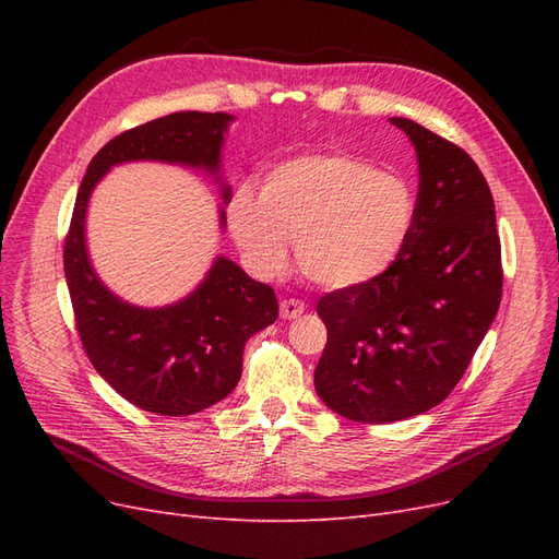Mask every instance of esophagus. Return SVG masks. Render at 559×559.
I'll use <instances>...</instances> for the list:
<instances>
[{
    "mask_svg": "<svg viewBox=\"0 0 559 559\" xmlns=\"http://www.w3.org/2000/svg\"><path fill=\"white\" fill-rule=\"evenodd\" d=\"M306 312V302L302 300H296V298H284L280 302V314L282 319H296L298 314Z\"/></svg>",
    "mask_w": 559,
    "mask_h": 559,
    "instance_id": "34e87169",
    "label": "esophagus"
}]
</instances>
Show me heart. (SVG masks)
Returning <instances> with one entry per match:
<instances>
[{"instance_id": "heart-1", "label": "heart", "mask_w": 559, "mask_h": 559, "mask_svg": "<svg viewBox=\"0 0 559 559\" xmlns=\"http://www.w3.org/2000/svg\"><path fill=\"white\" fill-rule=\"evenodd\" d=\"M415 195L401 177L333 151L286 160L263 193L242 183L228 205L235 242L259 273L286 263V240L310 282L349 289L380 277L408 240Z\"/></svg>"}]
</instances>
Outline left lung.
<instances>
[{
    "label": "left lung",
    "instance_id": "left-lung-1",
    "mask_svg": "<svg viewBox=\"0 0 559 559\" xmlns=\"http://www.w3.org/2000/svg\"><path fill=\"white\" fill-rule=\"evenodd\" d=\"M419 165L413 230L384 273L321 296L329 341L314 368L337 415L386 425L431 411L462 380L501 302L495 200L464 148L408 118Z\"/></svg>",
    "mask_w": 559,
    "mask_h": 559
}]
</instances>
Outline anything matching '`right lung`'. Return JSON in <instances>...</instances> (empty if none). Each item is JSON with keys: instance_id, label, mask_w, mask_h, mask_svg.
<instances>
[{"instance_id": "add662e5", "label": "right lung", "mask_w": 559, "mask_h": 559, "mask_svg": "<svg viewBox=\"0 0 559 559\" xmlns=\"http://www.w3.org/2000/svg\"><path fill=\"white\" fill-rule=\"evenodd\" d=\"M230 114L177 111L126 130L91 160L64 238V277L81 345L118 394L142 411L183 417L226 399L242 376L245 343L277 319L267 284L216 257L207 277L167 308H138L99 282L86 249V210L95 183L130 160L177 163L218 175ZM230 200V186H222ZM226 216L222 210V226Z\"/></svg>"}]
</instances>
